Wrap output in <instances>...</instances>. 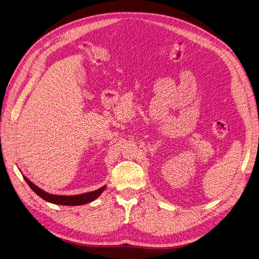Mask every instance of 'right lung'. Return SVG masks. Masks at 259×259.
Here are the masks:
<instances>
[{"label":"right lung","instance_id":"add662e5","mask_svg":"<svg viewBox=\"0 0 259 259\" xmlns=\"http://www.w3.org/2000/svg\"><path fill=\"white\" fill-rule=\"evenodd\" d=\"M24 179L28 183V185L31 187L32 191L35 193L37 196H39L41 199L46 200L47 202L57 204V205H66V206H77V205H83L86 203L93 202L96 200L105 189V185L100 187L97 191L90 192V193H84L80 195H74V196H58V195H53V194H49L45 191H42L41 188L36 186L34 183H32L27 177L24 176Z\"/></svg>","mask_w":259,"mask_h":259}]
</instances>
